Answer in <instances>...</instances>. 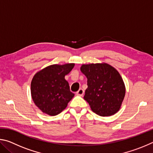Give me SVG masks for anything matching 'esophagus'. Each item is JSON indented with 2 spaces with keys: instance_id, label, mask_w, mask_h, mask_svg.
Listing matches in <instances>:
<instances>
[{
  "instance_id": "esophagus-1",
  "label": "esophagus",
  "mask_w": 153,
  "mask_h": 153,
  "mask_svg": "<svg viewBox=\"0 0 153 153\" xmlns=\"http://www.w3.org/2000/svg\"><path fill=\"white\" fill-rule=\"evenodd\" d=\"M84 90H83L82 88H80V89L78 90V91H77V92H76V94H77V96H80V97H82V96L84 95Z\"/></svg>"
}]
</instances>
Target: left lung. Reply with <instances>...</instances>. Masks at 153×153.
<instances>
[{
  "label": "left lung",
  "instance_id": "8db88e82",
  "mask_svg": "<svg viewBox=\"0 0 153 153\" xmlns=\"http://www.w3.org/2000/svg\"><path fill=\"white\" fill-rule=\"evenodd\" d=\"M80 70L88 79L84 98L93 112L102 117L117 113L125 97L126 86L117 69L101 63L84 64Z\"/></svg>",
  "mask_w": 153,
  "mask_h": 153
}]
</instances>
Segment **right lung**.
<instances>
[{
	"label": "right lung",
	"instance_id": "add662e5",
	"mask_svg": "<svg viewBox=\"0 0 153 153\" xmlns=\"http://www.w3.org/2000/svg\"><path fill=\"white\" fill-rule=\"evenodd\" d=\"M74 63L54 64L38 71L31 82V95L33 102L42 113L55 116L67 107L74 97L65 76Z\"/></svg>",
	"mask_w": 153,
	"mask_h": 153
}]
</instances>
